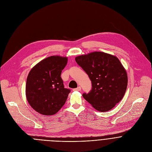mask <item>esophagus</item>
Returning a JSON list of instances; mask_svg holds the SVG:
<instances>
[{"instance_id":"1","label":"esophagus","mask_w":152,"mask_h":152,"mask_svg":"<svg viewBox=\"0 0 152 152\" xmlns=\"http://www.w3.org/2000/svg\"><path fill=\"white\" fill-rule=\"evenodd\" d=\"M81 90V87L80 86H78L77 88H75V89H73V91H80Z\"/></svg>"}]
</instances>
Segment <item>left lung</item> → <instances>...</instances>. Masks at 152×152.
<instances>
[{
  "instance_id": "obj_1",
  "label": "left lung",
  "mask_w": 152,
  "mask_h": 152,
  "mask_svg": "<svg viewBox=\"0 0 152 152\" xmlns=\"http://www.w3.org/2000/svg\"><path fill=\"white\" fill-rule=\"evenodd\" d=\"M92 82V90L83 97L96 110L106 112L123 99L127 86V75L115 56L93 52L75 58Z\"/></svg>"
}]
</instances>
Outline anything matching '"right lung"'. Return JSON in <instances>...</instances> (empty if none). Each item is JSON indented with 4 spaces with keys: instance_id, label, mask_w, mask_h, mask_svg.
<instances>
[{
    "instance_id": "obj_1",
    "label": "right lung",
    "mask_w": 152,
    "mask_h": 152,
    "mask_svg": "<svg viewBox=\"0 0 152 152\" xmlns=\"http://www.w3.org/2000/svg\"><path fill=\"white\" fill-rule=\"evenodd\" d=\"M67 61V57L51 56L39 62L29 72L26 96L37 113L54 115L66 103L70 90L64 88L61 74Z\"/></svg>"
}]
</instances>
